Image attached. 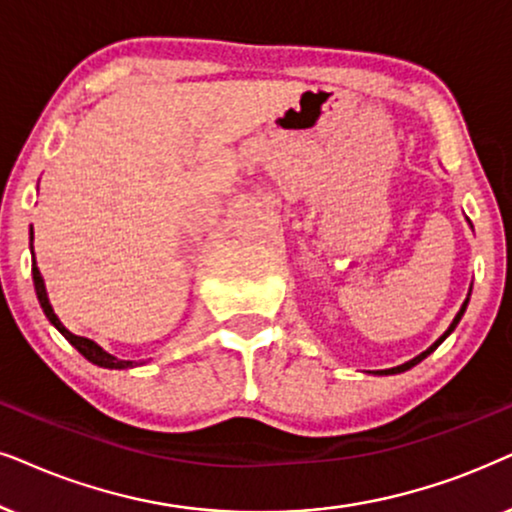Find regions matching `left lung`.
I'll return each mask as SVG.
<instances>
[{"label":"left lung","mask_w":512,"mask_h":512,"mask_svg":"<svg viewBox=\"0 0 512 512\" xmlns=\"http://www.w3.org/2000/svg\"><path fill=\"white\" fill-rule=\"evenodd\" d=\"M468 301H470V294H468V298H466V301H463V305H461V310H459V313H456V317H454V322H451V324H449V329H447V331H444V334H442L440 338H437V341H435L433 345H430V348L426 350V353H421V355H418V357H414V360H409V362H404V364H400V367H393V369H386V371H378V374H402V371H407V369H411V367H416V364H418V362H421V360H426V357H428L430 353H433V350H437V345H440V343L444 341V338H447V336L451 334V331H454V329H456V324H459V322H461V317H463V313H466V308H468Z\"/></svg>","instance_id":"1"}]
</instances>
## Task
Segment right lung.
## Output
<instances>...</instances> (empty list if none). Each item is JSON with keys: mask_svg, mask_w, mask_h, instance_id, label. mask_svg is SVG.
<instances>
[{"mask_svg": "<svg viewBox=\"0 0 512 512\" xmlns=\"http://www.w3.org/2000/svg\"><path fill=\"white\" fill-rule=\"evenodd\" d=\"M30 240H32V232H30ZM32 249V247H30ZM32 280H35V291H37V298H39V305H42L44 315L49 317V322L56 327L61 334L68 338V341L75 345V348L82 353L86 360L98 364V367H105V369H129V367H138L141 362H131V360H119V357L110 355L108 350H103L101 345H98L96 341H91V338L86 336H77L72 334V331H68L63 327V322L58 320V315L53 313L51 303H49V296H46V287H44V280H42V272H39L37 263H35V251H32Z\"/></svg>", "mask_w": 512, "mask_h": 512, "instance_id": "obj_1", "label": "right lung"}]
</instances>
